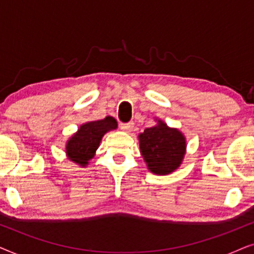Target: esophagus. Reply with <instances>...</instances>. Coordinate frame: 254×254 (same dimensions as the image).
Listing matches in <instances>:
<instances>
[{
  "label": "esophagus",
  "mask_w": 254,
  "mask_h": 254,
  "mask_svg": "<svg viewBox=\"0 0 254 254\" xmlns=\"http://www.w3.org/2000/svg\"><path fill=\"white\" fill-rule=\"evenodd\" d=\"M133 127H134L133 121H129V123H124V124L120 125L121 129L125 130V131H127V133H129V131L133 129Z\"/></svg>",
  "instance_id": "34e87169"
}]
</instances>
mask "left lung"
I'll return each mask as SVG.
<instances>
[{
  "instance_id": "left-lung-1",
  "label": "left lung",
  "mask_w": 254,
  "mask_h": 254,
  "mask_svg": "<svg viewBox=\"0 0 254 254\" xmlns=\"http://www.w3.org/2000/svg\"><path fill=\"white\" fill-rule=\"evenodd\" d=\"M138 140L141 154L151 172L168 175L178 169L186 149L185 137L179 130L159 120L156 126L145 128Z\"/></svg>"
}]
</instances>
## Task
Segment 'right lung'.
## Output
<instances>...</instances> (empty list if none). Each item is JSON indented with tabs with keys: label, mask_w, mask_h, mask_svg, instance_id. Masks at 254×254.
<instances>
[{
	"label": "right lung",
	"mask_w": 254,
	"mask_h": 254,
	"mask_svg": "<svg viewBox=\"0 0 254 254\" xmlns=\"http://www.w3.org/2000/svg\"><path fill=\"white\" fill-rule=\"evenodd\" d=\"M116 128L117 121L112 117H106L103 120L82 125L77 133L72 135L67 143L65 150L69 159L81 166H85L88 164V161L95 155L104 134Z\"/></svg>",
	"instance_id": "1"
}]
</instances>
